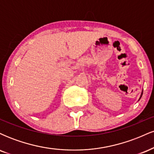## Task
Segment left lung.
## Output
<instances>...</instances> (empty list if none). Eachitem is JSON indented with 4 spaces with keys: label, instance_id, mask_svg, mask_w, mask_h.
I'll list each match as a JSON object with an SVG mask.
<instances>
[{
    "label": "left lung",
    "instance_id": "obj_1",
    "mask_svg": "<svg viewBox=\"0 0 154 154\" xmlns=\"http://www.w3.org/2000/svg\"><path fill=\"white\" fill-rule=\"evenodd\" d=\"M142 95H143V93H141V95H140V98H141V96H142Z\"/></svg>",
    "mask_w": 154,
    "mask_h": 154
}]
</instances>
